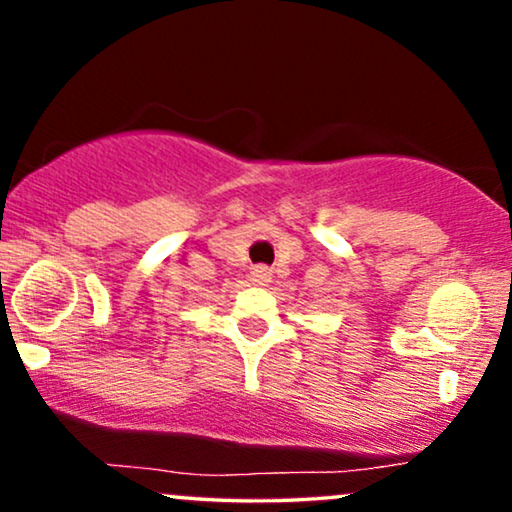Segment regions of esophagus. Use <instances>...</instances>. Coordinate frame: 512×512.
<instances>
[{
  "label": "esophagus",
  "instance_id": "34e87169",
  "mask_svg": "<svg viewBox=\"0 0 512 512\" xmlns=\"http://www.w3.org/2000/svg\"><path fill=\"white\" fill-rule=\"evenodd\" d=\"M250 276H252V281H255L257 286H267L269 281H272V272H269L267 267H255L250 272Z\"/></svg>",
  "mask_w": 512,
  "mask_h": 512
}]
</instances>
